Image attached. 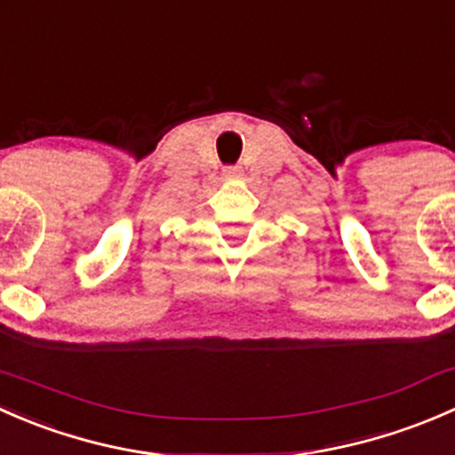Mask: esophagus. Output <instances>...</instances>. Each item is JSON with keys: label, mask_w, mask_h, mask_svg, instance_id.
<instances>
[{"label": "esophagus", "mask_w": 455, "mask_h": 455, "mask_svg": "<svg viewBox=\"0 0 455 455\" xmlns=\"http://www.w3.org/2000/svg\"><path fill=\"white\" fill-rule=\"evenodd\" d=\"M224 178L227 180H237V178H242V173H244V169L240 167V164H228V167H224Z\"/></svg>", "instance_id": "34e87169"}]
</instances>
